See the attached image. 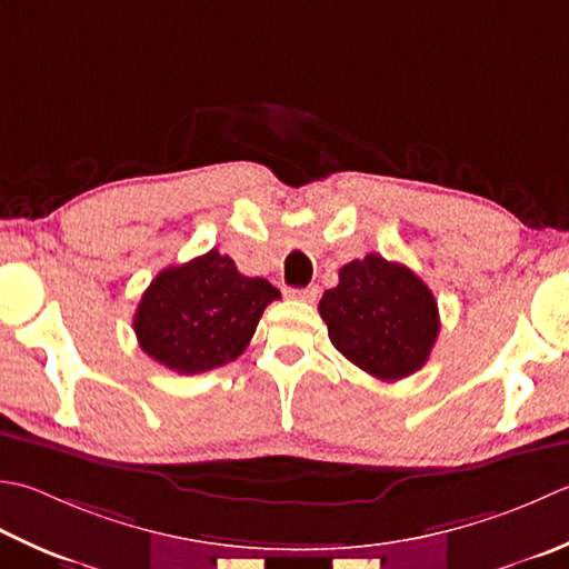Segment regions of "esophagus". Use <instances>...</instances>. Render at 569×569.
Here are the masks:
<instances>
[{"mask_svg":"<svg viewBox=\"0 0 569 569\" xmlns=\"http://www.w3.org/2000/svg\"><path fill=\"white\" fill-rule=\"evenodd\" d=\"M318 286H308V288H291L288 291V296L291 298H298V300H306V303H316L318 300Z\"/></svg>","mask_w":569,"mask_h":569,"instance_id":"obj_1","label":"esophagus"}]
</instances>
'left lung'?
Here are the masks:
<instances>
[{
	"instance_id": "1",
	"label": "left lung",
	"mask_w": 569,
	"mask_h": 569,
	"mask_svg": "<svg viewBox=\"0 0 569 569\" xmlns=\"http://www.w3.org/2000/svg\"><path fill=\"white\" fill-rule=\"evenodd\" d=\"M318 310L336 350L385 382L421 370L439 336L429 286L377 253L345 263L340 283L322 293Z\"/></svg>"
}]
</instances>
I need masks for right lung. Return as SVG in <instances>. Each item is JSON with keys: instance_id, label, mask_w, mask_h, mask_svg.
Wrapping results in <instances>:
<instances>
[{"instance_id": "right-lung-1", "label": "right lung", "mask_w": 569, "mask_h": 569, "mask_svg": "<svg viewBox=\"0 0 569 569\" xmlns=\"http://www.w3.org/2000/svg\"><path fill=\"white\" fill-rule=\"evenodd\" d=\"M276 298L281 293L266 278L239 273L229 256L211 249L154 276L132 328L154 362L199 375L237 360Z\"/></svg>"}]
</instances>
